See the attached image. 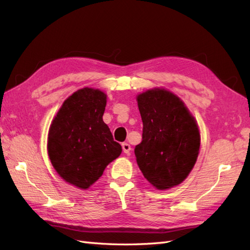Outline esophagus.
Returning <instances> with one entry per match:
<instances>
[{
	"mask_svg": "<svg viewBox=\"0 0 250 250\" xmlns=\"http://www.w3.org/2000/svg\"><path fill=\"white\" fill-rule=\"evenodd\" d=\"M122 150H124V152L125 153H130V151H131V146L128 144V143H122Z\"/></svg>",
	"mask_w": 250,
	"mask_h": 250,
	"instance_id": "34e87169",
	"label": "esophagus"
}]
</instances>
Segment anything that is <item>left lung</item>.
I'll return each mask as SVG.
<instances>
[{"label": "left lung", "instance_id": "left-lung-1", "mask_svg": "<svg viewBox=\"0 0 250 250\" xmlns=\"http://www.w3.org/2000/svg\"><path fill=\"white\" fill-rule=\"evenodd\" d=\"M143 120L136 162L153 187L166 190L182 184L198 159L200 131L194 117L177 95L155 88L137 95Z\"/></svg>", "mask_w": 250, "mask_h": 250}]
</instances>
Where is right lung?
<instances>
[{
	"label": "right lung",
	"mask_w": 250,
	"mask_h": 250,
	"mask_svg": "<svg viewBox=\"0 0 250 250\" xmlns=\"http://www.w3.org/2000/svg\"><path fill=\"white\" fill-rule=\"evenodd\" d=\"M105 106L104 92L79 89L64 101L50 125V162L66 183L77 188L88 189L122 151L103 121Z\"/></svg>",
	"instance_id": "1"
}]
</instances>
